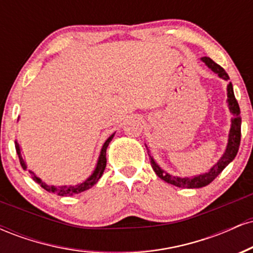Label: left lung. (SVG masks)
<instances>
[{"mask_svg":"<svg viewBox=\"0 0 253 253\" xmlns=\"http://www.w3.org/2000/svg\"><path fill=\"white\" fill-rule=\"evenodd\" d=\"M201 60L211 69V71L219 75V77H221L226 81L229 80L227 72L223 70L219 64H216L214 60H211L210 57H202ZM227 103L228 108L232 113V125L231 130H229L227 149H226L221 159L211 168V171L203 173V175L191 177V178H182V177H175L165 172V171L162 170L161 168L156 164V162L153 161L152 157L150 156V163L152 165V169L155 170L156 175L158 176L159 178H162L167 183H170V184L176 185V187L179 188H202L213 182L214 179L221 173V171L233 161L234 157L237 156L240 145V136H242V130H240V128H242V118H240L239 104H238V101L236 100V96H234L233 86H232L231 82H229L227 85ZM146 150L147 152H149L147 146Z\"/></svg>","mask_w":253,"mask_h":253,"instance_id":"left-lung-1","label":"left lung"}]
</instances>
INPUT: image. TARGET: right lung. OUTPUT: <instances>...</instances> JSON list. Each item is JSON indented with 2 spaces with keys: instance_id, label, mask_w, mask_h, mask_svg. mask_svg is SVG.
Wrapping results in <instances>:
<instances>
[{
  "instance_id": "add662e5",
  "label": "right lung",
  "mask_w": 253,
  "mask_h": 253,
  "mask_svg": "<svg viewBox=\"0 0 253 253\" xmlns=\"http://www.w3.org/2000/svg\"><path fill=\"white\" fill-rule=\"evenodd\" d=\"M113 136H114V134L110 135L109 138L106 140V143H104L102 150H101L100 158H98L96 169H95L94 173H92V175L90 176L89 178L86 179V181H84L83 183H81V184L69 185V187H68V185H62V187H54V185H48V184H46V183L42 182V179L38 178L37 176H33V179L37 183H39V184L42 185V188H43V189H45L46 191H48V193H54V194H57V195H59V196H71V195H75V194H80V193H82V191H84V190L90 189V188H91L92 185L96 184V182L101 178V176H102L104 169H106V164H107L106 151H107V147H108L109 143H110V141H112ZM15 149H16L17 156H19L20 164H21L22 169L26 170V168H27V167H26L24 159H22L21 153H20L19 144H17V143H15ZM31 173H33V172H31Z\"/></svg>"
}]
</instances>
